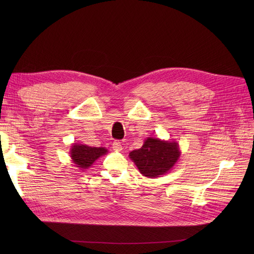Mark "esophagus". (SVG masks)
<instances>
[{
    "label": "esophagus",
    "mask_w": 254,
    "mask_h": 254,
    "mask_svg": "<svg viewBox=\"0 0 254 254\" xmlns=\"http://www.w3.org/2000/svg\"><path fill=\"white\" fill-rule=\"evenodd\" d=\"M113 149L117 151H121L122 150V144L120 141H114L113 142Z\"/></svg>",
    "instance_id": "obj_1"
}]
</instances>
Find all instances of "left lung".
<instances>
[{
    "instance_id": "1",
    "label": "left lung",
    "mask_w": 254,
    "mask_h": 254,
    "mask_svg": "<svg viewBox=\"0 0 254 254\" xmlns=\"http://www.w3.org/2000/svg\"><path fill=\"white\" fill-rule=\"evenodd\" d=\"M181 156L179 144L176 141H165L159 137H147L140 149L132 150L129 158L139 172L148 178L167 174Z\"/></svg>"
}]
</instances>
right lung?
<instances>
[{"mask_svg": "<svg viewBox=\"0 0 254 254\" xmlns=\"http://www.w3.org/2000/svg\"><path fill=\"white\" fill-rule=\"evenodd\" d=\"M108 149L105 147H91V146L74 143L70 149V157L76 167L84 171L93 165L95 161L106 155Z\"/></svg>", "mask_w": 254, "mask_h": 254, "instance_id": "right-lung-1", "label": "right lung"}]
</instances>
